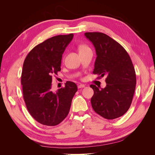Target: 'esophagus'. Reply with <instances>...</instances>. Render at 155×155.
<instances>
[{"label": "esophagus", "mask_w": 155, "mask_h": 155, "mask_svg": "<svg viewBox=\"0 0 155 155\" xmlns=\"http://www.w3.org/2000/svg\"><path fill=\"white\" fill-rule=\"evenodd\" d=\"M85 85H83V84H78V88H84L85 87Z\"/></svg>", "instance_id": "34e87169"}]
</instances>
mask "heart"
<instances>
[{
	"mask_svg": "<svg viewBox=\"0 0 155 155\" xmlns=\"http://www.w3.org/2000/svg\"><path fill=\"white\" fill-rule=\"evenodd\" d=\"M88 46L86 45H81L79 46V52H82V51H85L87 50H89Z\"/></svg>",
	"mask_w": 155,
	"mask_h": 155,
	"instance_id": "obj_1",
	"label": "heart"
}]
</instances>
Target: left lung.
I'll list each match as a JSON object with an SVG mask.
<instances>
[{
	"mask_svg": "<svg viewBox=\"0 0 155 155\" xmlns=\"http://www.w3.org/2000/svg\"><path fill=\"white\" fill-rule=\"evenodd\" d=\"M85 37L96 49L97 58L93 74L107 76V85L100 89L95 85L91 104L97 114L108 120L123 116L132 103L137 83L132 61L124 48L109 35L100 32H86Z\"/></svg>",
	"mask_w": 155,
	"mask_h": 155,
	"instance_id": "8db88e82",
	"label": "left lung"
}]
</instances>
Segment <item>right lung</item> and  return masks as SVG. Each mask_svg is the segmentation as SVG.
<instances>
[{
	"mask_svg": "<svg viewBox=\"0 0 155 155\" xmlns=\"http://www.w3.org/2000/svg\"><path fill=\"white\" fill-rule=\"evenodd\" d=\"M73 37L70 34L46 39L30 51L23 63L21 85L26 108L45 125H57L66 118L78 91L72 81H67L56 92L51 90L52 77L61 70L62 55Z\"/></svg>",
	"mask_w": 155,
	"mask_h": 155,
	"instance_id": "obj_1",
	"label": "right lung"
}]
</instances>
